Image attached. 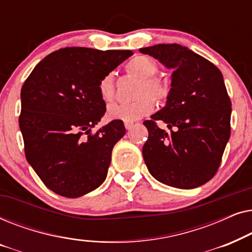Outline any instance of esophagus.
<instances>
[{"mask_svg": "<svg viewBox=\"0 0 252 252\" xmlns=\"http://www.w3.org/2000/svg\"><path fill=\"white\" fill-rule=\"evenodd\" d=\"M134 126V123H125V128L130 129Z\"/></svg>", "mask_w": 252, "mask_h": 252, "instance_id": "esophagus-1", "label": "esophagus"}]
</instances>
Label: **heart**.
<instances>
[{"label": "heart", "mask_w": 252, "mask_h": 252, "mask_svg": "<svg viewBox=\"0 0 252 252\" xmlns=\"http://www.w3.org/2000/svg\"><path fill=\"white\" fill-rule=\"evenodd\" d=\"M126 72L139 79L136 86L135 101L130 103H112L108 106L106 115L110 119L132 123L150 115L155 110L154 97L161 101L167 96V86L159 78L154 77L157 72V64L147 56H136L126 64ZM102 99L109 102L115 97L113 75L106 74L98 85Z\"/></svg>", "instance_id": "heart-1"}]
</instances>
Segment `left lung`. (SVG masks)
I'll return each instance as SVG.
<instances>
[{"instance_id": "1", "label": "left lung", "mask_w": 252, "mask_h": 252, "mask_svg": "<svg viewBox=\"0 0 252 252\" xmlns=\"http://www.w3.org/2000/svg\"><path fill=\"white\" fill-rule=\"evenodd\" d=\"M140 53L173 70L166 104L143 123L149 132L142 148L148 170L171 187H199L216 174L230 136L232 103L221 72L177 43L141 48ZM156 121L166 123L171 133Z\"/></svg>"}]
</instances>
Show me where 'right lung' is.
I'll list each match as a JSON object with an SVG mask.
<instances>
[{
	"label": "right lung",
	"mask_w": 252,
	"mask_h": 252,
	"mask_svg": "<svg viewBox=\"0 0 252 252\" xmlns=\"http://www.w3.org/2000/svg\"><path fill=\"white\" fill-rule=\"evenodd\" d=\"M132 55L63 48L44 57L24 82L19 127L26 159L56 194L80 197L104 182L113 147L126 129L122 120H112L92 134L106 111L98 85Z\"/></svg>",
	"instance_id": "obj_1"
}]
</instances>
